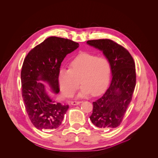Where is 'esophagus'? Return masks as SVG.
I'll use <instances>...</instances> for the list:
<instances>
[{
  "label": "esophagus",
  "mask_w": 158,
  "mask_h": 158,
  "mask_svg": "<svg viewBox=\"0 0 158 158\" xmlns=\"http://www.w3.org/2000/svg\"><path fill=\"white\" fill-rule=\"evenodd\" d=\"M82 101H73V102H71V104L72 105H79V103H82Z\"/></svg>",
  "instance_id": "1"
}]
</instances>
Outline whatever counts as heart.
<instances>
[{
    "mask_svg": "<svg viewBox=\"0 0 158 158\" xmlns=\"http://www.w3.org/2000/svg\"><path fill=\"white\" fill-rule=\"evenodd\" d=\"M111 64L106 57L83 52L70 63L69 69H61L59 74L60 89L64 96L69 97L82 85L79 95L90 94L97 96L106 90L111 76Z\"/></svg>",
    "mask_w": 158,
    "mask_h": 158,
    "instance_id": "1",
    "label": "heart"
}]
</instances>
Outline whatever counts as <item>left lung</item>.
Listing matches in <instances>:
<instances>
[{
    "label": "left lung",
    "instance_id": "8db88e82",
    "mask_svg": "<svg viewBox=\"0 0 158 158\" xmlns=\"http://www.w3.org/2000/svg\"><path fill=\"white\" fill-rule=\"evenodd\" d=\"M87 44L103 51L111 64L112 80L102 97L93 102L92 123L101 129L118 127L132 100L136 85V69L128 51L109 39L88 40Z\"/></svg>",
    "mask_w": 158,
    "mask_h": 158
}]
</instances>
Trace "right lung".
<instances>
[{
	"instance_id": "add662e5",
	"label": "right lung",
	"mask_w": 158,
	"mask_h": 158,
	"mask_svg": "<svg viewBox=\"0 0 158 158\" xmlns=\"http://www.w3.org/2000/svg\"><path fill=\"white\" fill-rule=\"evenodd\" d=\"M78 47L79 43L71 40L51 36L33 48L24 60L21 71L22 97L28 117L38 130L58 128L69 106L55 103L38 81L48 82L52 92L58 94L61 63Z\"/></svg>"
}]
</instances>
